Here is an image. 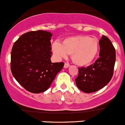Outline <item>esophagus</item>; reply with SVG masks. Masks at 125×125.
Listing matches in <instances>:
<instances>
[{
    "mask_svg": "<svg viewBox=\"0 0 125 125\" xmlns=\"http://www.w3.org/2000/svg\"><path fill=\"white\" fill-rule=\"evenodd\" d=\"M70 66V64H68V63L67 62H65V64H64V68H68Z\"/></svg>",
    "mask_w": 125,
    "mask_h": 125,
    "instance_id": "1",
    "label": "esophagus"
}]
</instances>
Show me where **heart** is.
Here are the masks:
<instances>
[{"label":"heart","mask_w":125,"mask_h":125,"mask_svg":"<svg viewBox=\"0 0 125 125\" xmlns=\"http://www.w3.org/2000/svg\"><path fill=\"white\" fill-rule=\"evenodd\" d=\"M99 49L97 38L87 35H74L65 38L61 44L58 41L52 44L53 53L60 58L72 54V59L77 65H87L94 60Z\"/></svg>","instance_id":"obj_1"}]
</instances>
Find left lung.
Segmentation results:
<instances>
[{
	"label": "left lung",
	"mask_w": 125,
	"mask_h": 125,
	"mask_svg": "<svg viewBox=\"0 0 125 125\" xmlns=\"http://www.w3.org/2000/svg\"><path fill=\"white\" fill-rule=\"evenodd\" d=\"M99 57L87 67L78 68L75 79L79 90L90 93L104 88L111 79L115 62V50L108 38L103 35L99 42Z\"/></svg>",
	"instance_id": "obj_1"
}]
</instances>
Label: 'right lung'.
I'll return each instance as SVG.
<instances>
[{"label":"right lung","mask_w":125,"mask_h":125,"mask_svg":"<svg viewBox=\"0 0 125 125\" xmlns=\"http://www.w3.org/2000/svg\"><path fill=\"white\" fill-rule=\"evenodd\" d=\"M52 34L45 31L21 35L12 46L11 70L16 81L32 93L46 91L64 63L51 61Z\"/></svg>","instance_id":"right-lung-1"}]
</instances>
